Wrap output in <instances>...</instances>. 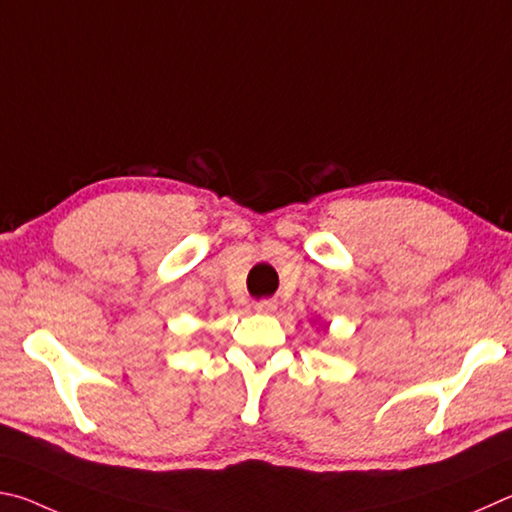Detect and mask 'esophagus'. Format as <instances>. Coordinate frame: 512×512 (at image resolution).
<instances>
[{"label": "esophagus", "instance_id": "esophagus-1", "mask_svg": "<svg viewBox=\"0 0 512 512\" xmlns=\"http://www.w3.org/2000/svg\"><path fill=\"white\" fill-rule=\"evenodd\" d=\"M254 310H256V312H261V315H272V312L276 310V303H274V301H270V299L258 301L256 306H254Z\"/></svg>", "mask_w": 512, "mask_h": 512}]
</instances>
